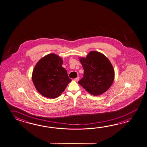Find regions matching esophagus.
<instances>
[{
	"label": "esophagus",
	"mask_w": 147,
	"mask_h": 147,
	"mask_svg": "<svg viewBox=\"0 0 147 147\" xmlns=\"http://www.w3.org/2000/svg\"><path fill=\"white\" fill-rule=\"evenodd\" d=\"M78 80H79V77H77L76 78L74 79V81H76V82H78Z\"/></svg>",
	"instance_id": "esophagus-1"
}]
</instances>
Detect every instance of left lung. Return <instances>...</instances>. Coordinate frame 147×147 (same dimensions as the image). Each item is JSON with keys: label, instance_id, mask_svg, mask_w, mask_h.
I'll return each instance as SVG.
<instances>
[{"label": "left lung", "instance_id": "1", "mask_svg": "<svg viewBox=\"0 0 147 147\" xmlns=\"http://www.w3.org/2000/svg\"><path fill=\"white\" fill-rule=\"evenodd\" d=\"M80 61L84 73L78 84L94 96L106 92L115 78L114 68L108 58L100 52L93 51L86 57L80 58Z\"/></svg>", "mask_w": 147, "mask_h": 147}]
</instances>
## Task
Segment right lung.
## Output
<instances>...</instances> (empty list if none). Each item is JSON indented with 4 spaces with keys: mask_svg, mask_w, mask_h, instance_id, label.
I'll use <instances>...</instances> for the list:
<instances>
[{
    "mask_svg": "<svg viewBox=\"0 0 147 147\" xmlns=\"http://www.w3.org/2000/svg\"><path fill=\"white\" fill-rule=\"evenodd\" d=\"M62 64L63 60L54 53L45 55L36 63L32 79L36 90L42 96L57 98L72 81Z\"/></svg>",
    "mask_w": 147,
    "mask_h": 147,
    "instance_id": "add662e5",
    "label": "right lung"
}]
</instances>
